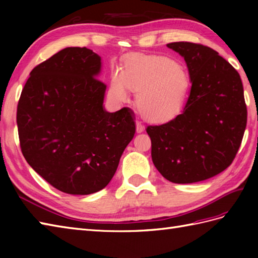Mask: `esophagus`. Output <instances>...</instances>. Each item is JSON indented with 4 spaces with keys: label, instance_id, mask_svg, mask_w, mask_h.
<instances>
[{
    "label": "esophagus",
    "instance_id": "1",
    "mask_svg": "<svg viewBox=\"0 0 258 258\" xmlns=\"http://www.w3.org/2000/svg\"><path fill=\"white\" fill-rule=\"evenodd\" d=\"M144 125L143 124H142L141 122H140V120H136V132H138V133H142V132H143V131H144Z\"/></svg>",
    "mask_w": 258,
    "mask_h": 258
}]
</instances>
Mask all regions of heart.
Wrapping results in <instances>:
<instances>
[{
    "mask_svg": "<svg viewBox=\"0 0 258 258\" xmlns=\"http://www.w3.org/2000/svg\"><path fill=\"white\" fill-rule=\"evenodd\" d=\"M128 90L138 93L136 104L143 117L151 122H167L182 112L190 90L187 72L173 59L164 56L134 55L120 72L115 71L109 93L125 101Z\"/></svg>",
    "mask_w": 258,
    "mask_h": 258,
    "instance_id": "b5f03b06",
    "label": "heart"
}]
</instances>
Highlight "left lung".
Returning a JSON list of instances; mask_svg holds the SVG:
<instances>
[{
    "label": "left lung",
    "instance_id": "1",
    "mask_svg": "<svg viewBox=\"0 0 258 258\" xmlns=\"http://www.w3.org/2000/svg\"><path fill=\"white\" fill-rule=\"evenodd\" d=\"M187 64L190 93L182 114L146 128L152 160L172 183L201 182L233 163L247 123L238 72L213 48L190 42L168 43Z\"/></svg>",
    "mask_w": 258,
    "mask_h": 258
}]
</instances>
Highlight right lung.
Segmentation results:
<instances>
[{
  "instance_id": "right-lung-1",
  "label": "right lung",
  "mask_w": 258,
  "mask_h": 258,
  "mask_svg": "<svg viewBox=\"0 0 258 258\" xmlns=\"http://www.w3.org/2000/svg\"><path fill=\"white\" fill-rule=\"evenodd\" d=\"M101 57L90 48L67 47L31 71L16 123L22 154L34 171L63 193L103 189L135 134L127 107H103L106 85L96 79Z\"/></svg>"
}]
</instances>
